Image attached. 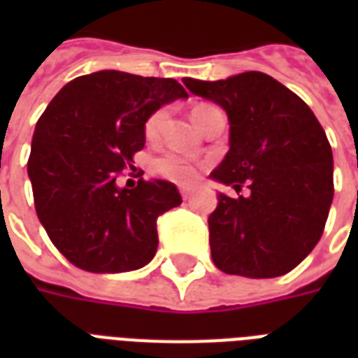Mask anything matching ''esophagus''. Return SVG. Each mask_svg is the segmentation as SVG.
Masks as SVG:
<instances>
[{
    "label": "esophagus",
    "instance_id": "esophagus-1",
    "mask_svg": "<svg viewBox=\"0 0 358 358\" xmlns=\"http://www.w3.org/2000/svg\"><path fill=\"white\" fill-rule=\"evenodd\" d=\"M191 187H187V185H180V195H182V199H184V201H187V199H189L191 196Z\"/></svg>",
    "mask_w": 358,
    "mask_h": 358
}]
</instances>
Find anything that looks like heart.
Here are the masks:
<instances>
[{"label": "heart", "instance_id": "obj_1", "mask_svg": "<svg viewBox=\"0 0 358 358\" xmlns=\"http://www.w3.org/2000/svg\"><path fill=\"white\" fill-rule=\"evenodd\" d=\"M208 108V106H196L193 109V113H196L199 109ZM163 117H165V111L159 109L154 115L148 117V120L145 122V135L148 139H154L159 134L163 124ZM152 169L157 176H163V178L173 180V182H178V184H189L199 176V171H201V165L189 157L178 156V154H165V156L157 157L152 163Z\"/></svg>", "mask_w": 358, "mask_h": 358}]
</instances>
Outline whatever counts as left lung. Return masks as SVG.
<instances>
[{
    "mask_svg": "<svg viewBox=\"0 0 358 358\" xmlns=\"http://www.w3.org/2000/svg\"><path fill=\"white\" fill-rule=\"evenodd\" d=\"M196 96L227 111L230 148L210 178L249 193H219L208 217L212 260L221 271L273 278L316 247L333 202V150L312 109L264 72L227 80L184 78Z\"/></svg>",
    "mask_w": 358,
    "mask_h": 358,
    "instance_id": "8db88e82",
    "label": "left lung"
}]
</instances>
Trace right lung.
<instances>
[{
	"label": "right lung",
	"instance_id": "right-lung-1",
	"mask_svg": "<svg viewBox=\"0 0 358 358\" xmlns=\"http://www.w3.org/2000/svg\"><path fill=\"white\" fill-rule=\"evenodd\" d=\"M187 98L171 78L100 70L76 78L36 122L27 174L36 215L52 243L76 267L124 273L146 266L157 249V217L182 204L176 185L117 184L145 146V122Z\"/></svg>",
	"mask_w": 358,
	"mask_h": 358
}]
</instances>
